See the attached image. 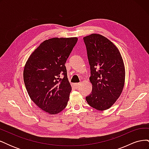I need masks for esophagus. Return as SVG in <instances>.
Returning <instances> with one entry per match:
<instances>
[{
  "mask_svg": "<svg viewBox=\"0 0 149 149\" xmlns=\"http://www.w3.org/2000/svg\"><path fill=\"white\" fill-rule=\"evenodd\" d=\"M74 85V86H75L76 88H78L79 86V85H80V83H75Z\"/></svg>",
  "mask_w": 149,
  "mask_h": 149,
  "instance_id": "obj_1",
  "label": "esophagus"
}]
</instances>
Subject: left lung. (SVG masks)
I'll list each match as a JSON object with an SVG mask.
<instances>
[{
  "instance_id": "8db88e82",
  "label": "left lung",
  "mask_w": 149,
  "mask_h": 149,
  "mask_svg": "<svg viewBox=\"0 0 149 149\" xmlns=\"http://www.w3.org/2000/svg\"><path fill=\"white\" fill-rule=\"evenodd\" d=\"M91 69L92 92L88 104L99 111L109 109L119 97L125 83V67L118 48L104 36L93 33L83 38Z\"/></svg>"
}]
</instances>
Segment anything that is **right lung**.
Returning <instances> with one entry per match:
<instances>
[{"label": "right lung", "instance_id": "add662e5", "mask_svg": "<svg viewBox=\"0 0 149 149\" xmlns=\"http://www.w3.org/2000/svg\"><path fill=\"white\" fill-rule=\"evenodd\" d=\"M77 41L76 37L45 40L26 62V91L35 104L49 114L59 113L67 106L71 86L65 64Z\"/></svg>", "mask_w": 149, "mask_h": 149}]
</instances>
